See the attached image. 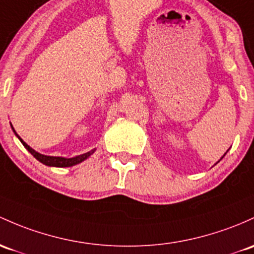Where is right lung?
<instances>
[{
	"label": "right lung",
	"mask_w": 254,
	"mask_h": 254,
	"mask_svg": "<svg viewBox=\"0 0 254 254\" xmlns=\"http://www.w3.org/2000/svg\"><path fill=\"white\" fill-rule=\"evenodd\" d=\"M13 130H14V128H13ZM14 133H15V130H14ZM15 134H17V133H15ZM17 137L20 139V141L23 143V145L29 150V152L35 157V159L39 160L41 163H43V165L53 166V167H70V166L77 165V163L82 162L83 160H86L89 155H92L94 152V150H92V151L86 152V154H83V155H78V156L72 157V159H65V157H56V156H46V155L39 154V152L35 151L34 149L30 148L28 144H26L23 139L19 137L18 134H17Z\"/></svg>",
	"instance_id": "obj_1"
}]
</instances>
